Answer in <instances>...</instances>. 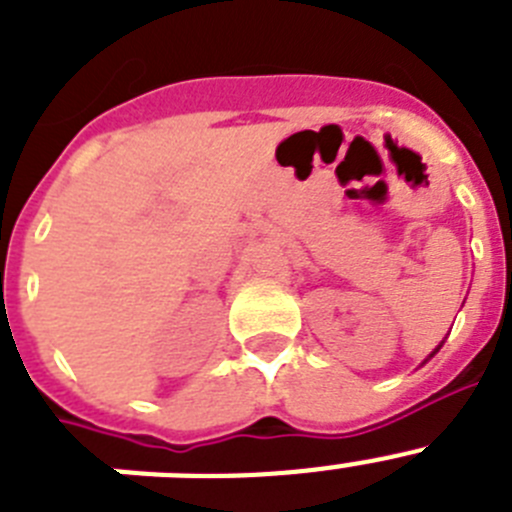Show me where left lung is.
Wrapping results in <instances>:
<instances>
[{"mask_svg": "<svg viewBox=\"0 0 512 512\" xmlns=\"http://www.w3.org/2000/svg\"><path fill=\"white\" fill-rule=\"evenodd\" d=\"M441 346H443V341H441ZM441 346H438V348H441ZM438 348H436V351H433L431 356H436V354H438ZM431 356H428V359H431ZM428 359H425V361H428Z\"/></svg>", "mask_w": 512, "mask_h": 512, "instance_id": "obj_1", "label": "left lung"}]
</instances>
